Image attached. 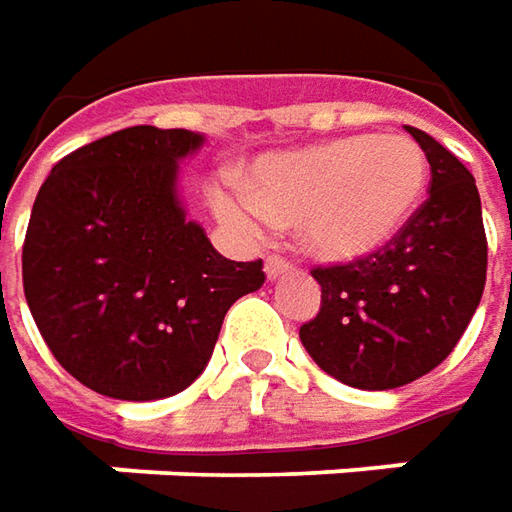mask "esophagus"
Segmentation results:
<instances>
[{"mask_svg":"<svg viewBox=\"0 0 512 512\" xmlns=\"http://www.w3.org/2000/svg\"><path fill=\"white\" fill-rule=\"evenodd\" d=\"M263 269H266V277H269V280H277L280 274L291 272L294 266H291V263H289V260H286V257L269 255V257H266V266H263Z\"/></svg>","mask_w":512,"mask_h":512,"instance_id":"1","label":"esophagus"}]
</instances>
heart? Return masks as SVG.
<instances>
[{"label": "heart", "mask_w": 512, "mask_h": 512, "mask_svg": "<svg viewBox=\"0 0 512 512\" xmlns=\"http://www.w3.org/2000/svg\"><path fill=\"white\" fill-rule=\"evenodd\" d=\"M428 155L408 135H343L260 158L246 186L218 189L215 209L243 235L297 223L311 255L360 260L414 215Z\"/></svg>", "instance_id": "heart-1"}]
</instances>
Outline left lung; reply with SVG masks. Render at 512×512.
Segmentation results:
<instances>
[{
	"label": "left lung",
	"instance_id": "obj_1",
	"mask_svg": "<svg viewBox=\"0 0 512 512\" xmlns=\"http://www.w3.org/2000/svg\"><path fill=\"white\" fill-rule=\"evenodd\" d=\"M428 155V198L382 249L314 266L320 311L300 340L326 374L362 391L425 377L456 348L482 300L487 238L473 175L431 135L405 127Z\"/></svg>",
	"mask_w": 512,
	"mask_h": 512
}]
</instances>
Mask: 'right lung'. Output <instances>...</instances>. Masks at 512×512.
Segmentation results:
<instances>
[{
	"mask_svg": "<svg viewBox=\"0 0 512 512\" xmlns=\"http://www.w3.org/2000/svg\"><path fill=\"white\" fill-rule=\"evenodd\" d=\"M189 130L127 127L64 155L36 195L22 283L67 374L130 402L172 397L212 357L229 306L263 286V260H226L186 221L178 161Z\"/></svg>",
	"mask_w": 512,
	"mask_h": 512,
	"instance_id": "right-lung-1",
	"label": "right lung"
}]
</instances>
